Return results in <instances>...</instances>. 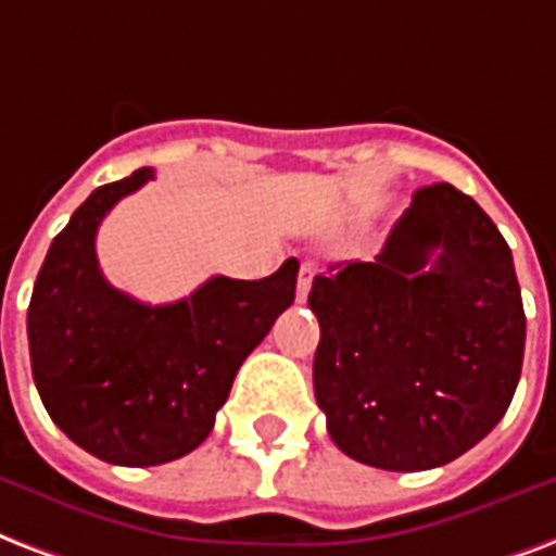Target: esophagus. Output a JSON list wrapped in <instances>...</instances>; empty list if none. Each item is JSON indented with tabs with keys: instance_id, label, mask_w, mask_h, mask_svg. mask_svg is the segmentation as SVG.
Listing matches in <instances>:
<instances>
[{
	"instance_id": "34e87169",
	"label": "esophagus",
	"mask_w": 556,
	"mask_h": 556,
	"mask_svg": "<svg viewBox=\"0 0 556 556\" xmlns=\"http://www.w3.org/2000/svg\"><path fill=\"white\" fill-rule=\"evenodd\" d=\"M312 277H315V262H303V265H300V277H296V300H300V303L308 296Z\"/></svg>"
}]
</instances>
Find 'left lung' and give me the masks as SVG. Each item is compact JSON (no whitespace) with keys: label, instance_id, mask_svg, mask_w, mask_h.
Here are the masks:
<instances>
[{"label":"left lung","instance_id":"1","mask_svg":"<svg viewBox=\"0 0 556 556\" xmlns=\"http://www.w3.org/2000/svg\"><path fill=\"white\" fill-rule=\"evenodd\" d=\"M315 396L334 446L391 472L455 460L498 426L519 384L525 308L490 215L422 186L372 262L315 277Z\"/></svg>","mask_w":556,"mask_h":556}]
</instances>
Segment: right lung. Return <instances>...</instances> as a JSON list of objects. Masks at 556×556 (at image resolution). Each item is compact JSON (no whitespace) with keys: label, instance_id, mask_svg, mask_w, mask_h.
Returning <instances> with one entry per match:
<instances>
[{"label":"right lung","instance_id":"right-lung-1","mask_svg":"<svg viewBox=\"0 0 556 556\" xmlns=\"http://www.w3.org/2000/svg\"><path fill=\"white\" fill-rule=\"evenodd\" d=\"M148 180L154 168H139L72 212L28 306L34 384L49 417L116 466L168 464L210 438L244 358L294 303L300 270L286 260L265 279L212 277L165 306L127 296L101 274L96 232Z\"/></svg>","mask_w":556,"mask_h":556}]
</instances>
